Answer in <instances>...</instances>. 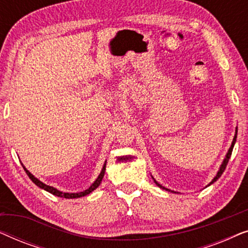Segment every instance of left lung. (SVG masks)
Here are the masks:
<instances>
[{"label": "left lung", "mask_w": 248, "mask_h": 248, "mask_svg": "<svg viewBox=\"0 0 248 248\" xmlns=\"http://www.w3.org/2000/svg\"><path fill=\"white\" fill-rule=\"evenodd\" d=\"M236 139H237V127H236V132H235V137H233V140H232V145H230V148H229V150H228V152H227V155H226V158L223 159V161H222V164H221V166H220V169L218 170V172H217V175H216V177L212 179L211 182H210V184L208 185V186H210L211 184H213V183H215L216 181H218V178H220V176L222 175V172L225 171V169H226V167H227V164H228V161H229V159H230V155H232V149H233V145H235V142H236ZM154 181H155V178H154ZM155 184H157V186H159V187L160 188H162V189H165V191H168V192H172V193H175L174 191H170V189H168V188H166V187H164V186L162 185H160L159 184L158 182H155Z\"/></svg>", "instance_id": "left-lung-1"}]
</instances>
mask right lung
I'll list each match as a JSON object with an SVG mask.
<instances>
[{
	"label": "right lung",
	"instance_id": "1",
	"mask_svg": "<svg viewBox=\"0 0 248 248\" xmlns=\"http://www.w3.org/2000/svg\"><path fill=\"white\" fill-rule=\"evenodd\" d=\"M22 167H23V169H25V171L27 172V175L29 176V178L31 179V181H32L33 183H35V184H36L37 186H38V187L43 188V189H45V191H47V192H49L50 194L56 195V196H60V198H65V199H78V198H82V196H86V195H88V194H90L91 192L94 191V189H96V188L98 187V186L100 185V183H101V181H103V178H104L105 170H106V161H105V164H104V166H103V169H101V171H100L99 176H98L96 181H94V182L93 183V185H91L89 188H87L86 191H83V192H79V193H64V192H61V191H59V189L54 188L53 186H49V185L44 184V183H43V182H40L38 178H36L35 176H33V175L31 174V172H30V171L28 170V169H26L25 166L22 165Z\"/></svg>",
	"mask_w": 248,
	"mask_h": 248
}]
</instances>
